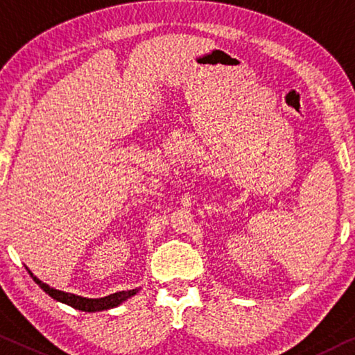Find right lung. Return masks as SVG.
Returning a JSON list of instances; mask_svg holds the SVG:
<instances>
[{"mask_svg": "<svg viewBox=\"0 0 355 355\" xmlns=\"http://www.w3.org/2000/svg\"><path fill=\"white\" fill-rule=\"evenodd\" d=\"M26 270H28V268H26ZM28 272H30V276L33 277V281H35L36 284L47 293L49 297H52L53 300H57V302H60V303L68 304V306L74 308V309L84 311V313H96V311H106V309L116 308V306H119V304H122L123 302H127L128 298H132L133 295H136V293H138L139 288H141V287H136V288H133V291L116 292V293H111V295L103 297V298H85V297H80V295H74V293H69V292L57 291V288L47 286L46 282L37 279V277L33 275L30 270H28Z\"/></svg>", "mask_w": 355, "mask_h": 355, "instance_id": "right-lung-1", "label": "right lung"}]
</instances>
